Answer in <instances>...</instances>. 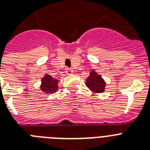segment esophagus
Returning <instances> with one entry per match:
<instances>
[{
  "instance_id": "obj_1",
  "label": "esophagus",
  "mask_w": 150,
  "mask_h": 150,
  "mask_svg": "<svg viewBox=\"0 0 150 150\" xmlns=\"http://www.w3.org/2000/svg\"><path fill=\"white\" fill-rule=\"evenodd\" d=\"M65 72L67 73V74H68V75H70V74H73V70L70 68H66L65 69Z\"/></svg>"
}]
</instances>
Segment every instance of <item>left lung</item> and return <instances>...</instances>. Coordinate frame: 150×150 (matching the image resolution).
<instances>
[{
    "label": "left lung",
    "mask_w": 150,
    "mask_h": 150,
    "mask_svg": "<svg viewBox=\"0 0 150 150\" xmlns=\"http://www.w3.org/2000/svg\"><path fill=\"white\" fill-rule=\"evenodd\" d=\"M86 86L94 93H102L105 92L106 82L100 74L93 70L89 73V76L86 78Z\"/></svg>",
    "instance_id": "obj_1"
}]
</instances>
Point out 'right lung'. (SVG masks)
I'll return each instance as SVG.
<instances>
[{"mask_svg": "<svg viewBox=\"0 0 150 150\" xmlns=\"http://www.w3.org/2000/svg\"><path fill=\"white\" fill-rule=\"evenodd\" d=\"M59 80L52 77L51 75L45 74L41 80L40 89L45 94L55 93L58 88Z\"/></svg>", "mask_w": 150, "mask_h": 150, "instance_id": "1", "label": "right lung"}]
</instances>
